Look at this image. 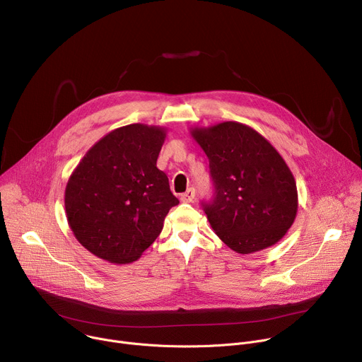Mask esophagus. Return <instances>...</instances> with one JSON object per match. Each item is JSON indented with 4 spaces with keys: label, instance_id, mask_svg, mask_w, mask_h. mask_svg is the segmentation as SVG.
I'll return each mask as SVG.
<instances>
[{
    "label": "esophagus",
    "instance_id": "1",
    "mask_svg": "<svg viewBox=\"0 0 362 362\" xmlns=\"http://www.w3.org/2000/svg\"><path fill=\"white\" fill-rule=\"evenodd\" d=\"M193 199H194V189H193V187H189V189H187L185 193H182V196H180V201L185 202V204L193 202Z\"/></svg>",
    "mask_w": 362,
    "mask_h": 362
}]
</instances>
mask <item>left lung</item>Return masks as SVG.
I'll return each instance as SVG.
<instances>
[{"mask_svg": "<svg viewBox=\"0 0 362 362\" xmlns=\"http://www.w3.org/2000/svg\"><path fill=\"white\" fill-rule=\"evenodd\" d=\"M209 158L215 196L204 205L215 234L251 254L279 243L298 214V187L280 153L245 124L190 129Z\"/></svg>", "mask_w": 362, "mask_h": 362, "instance_id": "obj_1", "label": "left lung"}]
</instances>
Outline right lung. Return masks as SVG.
<instances>
[{
  "label": "right lung",
  "mask_w": 362,
  "mask_h": 362,
  "mask_svg": "<svg viewBox=\"0 0 362 362\" xmlns=\"http://www.w3.org/2000/svg\"><path fill=\"white\" fill-rule=\"evenodd\" d=\"M166 128L129 124L95 143L71 175L64 209L75 238L112 264L141 257L179 204L156 163Z\"/></svg>",
  "instance_id": "1"
}]
</instances>
